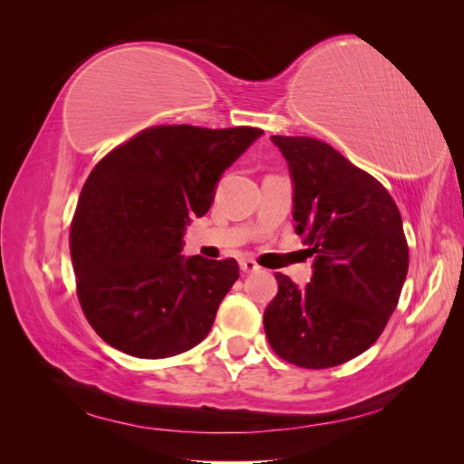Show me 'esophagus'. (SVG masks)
Returning a JSON list of instances; mask_svg holds the SVG:
<instances>
[{"label": "esophagus", "mask_w": 464, "mask_h": 464, "mask_svg": "<svg viewBox=\"0 0 464 464\" xmlns=\"http://www.w3.org/2000/svg\"><path fill=\"white\" fill-rule=\"evenodd\" d=\"M240 269L244 273H256V271H259V265L254 259H242L240 261Z\"/></svg>", "instance_id": "obj_1"}]
</instances>
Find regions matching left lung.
Segmentation results:
<instances>
[{
	"label": "left lung",
	"mask_w": 464,
	"mask_h": 464,
	"mask_svg": "<svg viewBox=\"0 0 464 464\" xmlns=\"http://www.w3.org/2000/svg\"><path fill=\"white\" fill-rule=\"evenodd\" d=\"M294 181L296 232L310 246L305 288L276 273L263 325L275 353L307 370L360 356L379 339L409 271L402 218L389 191L314 137L273 135Z\"/></svg>",
	"instance_id": "obj_1"
}]
</instances>
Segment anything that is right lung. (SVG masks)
I'll list each match as a JSON object with an SVG mask.
<instances>
[{
    "label": "right lung",
    "instance_id": "add662e5",
    "mask_svg": "<svg viewBox=\"0 0 464 464\" xmlns=\"http://www.w3.org/2000/svg\"><path fill=\"white\" fill-rule=\"evenodd\" d=\"M261 135L247 125H154L92 168L69 249L82 314L110 346L159 360L208 334L240 266L232 257L186 259L181 237L213 205L222 172Z\"/></svg>",
    "mask_w": 464,
    "mask_h": 464
}]
</instances>
